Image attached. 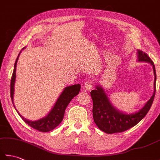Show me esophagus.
<instances>
[{
	"label": "esophagus",
	"instance_id": "obj_1",
	"mask_svg": "<svg viewBox=\"0 0 160 160\" xmlns=\"http://www.w3.org/2000/svg\"><path fill=\"white\" fill-rule=\"evenodd\" d=\"M94 86V80L92 79H89L87 80L85 83H84V88L87 90H90L92 89Z\"/></svg>",
	"mask_w": 160,
	"mask_h": 160
}]
</instances>
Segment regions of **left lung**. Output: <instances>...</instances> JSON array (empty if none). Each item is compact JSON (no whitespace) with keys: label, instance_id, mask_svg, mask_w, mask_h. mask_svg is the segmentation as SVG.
Instances as JSON below:
<instances>
[{"label":"left lung","instance_id":"left-lung-1","mask_svg":"<svg viewBox=\"0 0 160 160\" xmlns=\"http://www.w3.org/2000/svg\"><path fill=\"white\" fill-rule=\"evenodd\" d=\"M138 60L151 63L153 67L155 74L154 93L147 103L136 113L127 115L117 111L112 106L104 91L100 86L96 87L97 89L91 91V96L93 100V117L95 123L101 131L108 134L124 132L139 123L152 106L155 95L156 72L154 62L147 53L138 50Z\"/></svg>","mask_w":160,"mask_h":160}]
</instances>
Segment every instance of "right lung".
Here are the masks:
<instances>
[{
	"instance_id": "1",
	"label": "right lung",
	"mask_w": 160,
	"mask_h": 160,
	"mask_svg": "<svg viewBox=\"0 0 160 160\" xmlns=\"http://www.w3.org/2000/svg\"><path fill=\"white\" fill-rule=\"evenodd\" d=\"M20 54V53H19ZM19 55L15 62L14 69L12 73V76L11 78V84H10V95L12 100V103L13 104V87H14L15 79H16V64L18 61ZM80 90V85L78 84H74V85L67 87L64 89L63 92L61 93L59 98L58 99L56 104L54 105L52 110L50 113L47 115L46 117L43 118L38 121H29L28 120L24 118L18 111V113L23 121L28 124L29 127L36 129V130L40 132H48L53 130L56 127L60 124L61 122L63 120V117L64 115V111H65L67 105L69 104L71 100L79 93ZM14 107V105H13Z\"/></svg>"
}]
</instances>
